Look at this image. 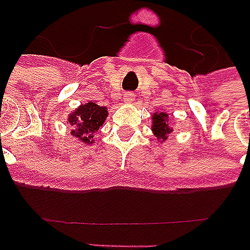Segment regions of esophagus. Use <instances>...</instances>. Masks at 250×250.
Listing matches in <instances>:
<instances>
[{"mask_svg":"<svg viewBox=\"0 0 250 250\" xmlns=\"http://www.w3.org/2000/svg\"><path fill=\"white\" fill-rule=\"evenodd\" d=\"M136 96L130 93V92H126L125 95H124V103H126V104H132L133 101H134Z\"/></svg>","mask_w":250,"mask_h":250,"instance_id":"1","label":"esophagus"}]
</instances>
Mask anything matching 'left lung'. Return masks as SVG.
Here are the masks:
<instances>
[{
	"instance_id": "obj_1",
	"label": "left lung",
	"mask_w": 250,
	"mask_h": 250,
	"mask_svg": "<svg viewBox=\"0 0 250 250\" xmlns=\"http://www.w3.org/2000/svg\"><path fill=\"white\" fill-rule=\"evenodd\" d=\"M151 132L157 142H166L174 132L172 126L168 124V114L166 112H155L151 114Z\"/></svg>"
}]
</instances>
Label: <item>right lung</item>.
Here are the masks:
<instances>
[{
	"label": "right lung",
	"mask_w": 250,
	"mask_h": 250,
	"mask_svg": "<svg viewBox=\"0 0 250 250\" xmlns=\"http://www.w3.org/2000/svg\"><path fill=\"white\" fill-rule=\"evenodd\" d=\"M108 114L106 106H100L93 101L82 104L69 113L67 120V124L72 127L71 136L85 145L95 144V134L104 125Z\"/></svg>",
	"instance_id": "add662e5"
}]
</instances>
